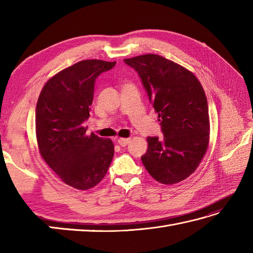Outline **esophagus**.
<instances>
[{
	"mask_svg": "<svg viewBox=\"0 0 253 253\" xmlns=\"http://www.w3.org/2000/svg\"><path fill=\"white\" fill-rule=\"evenodd\" d=\"M117 142H118V144H120L121 147H126L127 144L130 142V138H120L117 140Z\"/></svg>",
	"mask_w": 253,
	"mask_h": 253,
	"instance_id": "34e87169",
	"label": "esophagus"
}]
</instances>
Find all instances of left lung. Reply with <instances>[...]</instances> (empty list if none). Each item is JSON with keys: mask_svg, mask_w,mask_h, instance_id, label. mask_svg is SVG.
Segmentation results:
<instances>
[{"mask_svg": "<svg viewBox=\"0 0 253 253\" xmlns=\"http://www.w3.org/2000/svg\"><path fill=\"white\" fill-rule=\"evenodd\" d=\"M124 62L140 77L164 136L147 138L144 168L161 184L186 179L200 164L209 143V106L201 84L188 69L161 55Z\"/></svg>", "mask_w": 253, "mask_h": 253, "instance_id": "left-lung-1", "label": "left lung"}]
</instances>
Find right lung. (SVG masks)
<instances>
[{
  "label": "right lung",
  "mask_w": 253,
  "mask_h": 253,
  "mask_svg": "<svg viewBox=\"0 0 253 253\" xmlns=\"http://www.w3.org/2000/svg\"><path fill=\"white\" fill-rule=\"evenodd\" d=\"M115 64L101 60L74 64L47 80L37 102L41 157L65 184L79 190L98 185L114 155L111 139L87 136L84 123L90 116L95 79Z\"/></svg>",
  "instance_id": "obj_1"
}]
</instances>
